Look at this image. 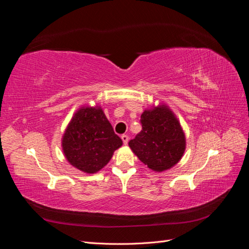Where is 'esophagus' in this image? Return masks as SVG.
<instances>
[{
    "label": "esophagus",
    "instance_id": "1",
    "mask_svg": "<svg viewBox=\"0 0 249 249\" xmlns=\"http://www.w3.org/2000/svg\"><path fill=\"white\" fill-rule=\"evenodd\" d=\"M122 139H123L124 144H127V142H129V136H127V135H123Z\"/></svg>",
    "mask_w": 249,
    "mask_h": 249
}]
</instances>
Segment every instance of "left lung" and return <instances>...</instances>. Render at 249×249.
<instances>
[{
	"instance_id": "obj_1",
	"label": "left lung",
	"mask_w": 249,
	"mask_h": 249,
	"mask_svg": "<svg viewBox=\"0 0 249 249\" xmlns=\"http://www.w3.org/2000/svg\"><path fill=\"white\" fill-rule=\"evenodd\" d=\"M140 124L142 130L129 142L135 155L155 171L175 166L185 152L186 140L172 112L164 105L145 110Z\"/></svg>"
}]
</instances>
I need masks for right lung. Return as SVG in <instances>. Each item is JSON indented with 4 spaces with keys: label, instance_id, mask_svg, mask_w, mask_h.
Returning <instances> with one entry per match:
<instances>
[{
    "label": "right lung",
    "instance_id": "right-lung-1",
    "mask_svg": "<svg viewBox=\"0 0 249 249\" xmlns=\"http://www.w3.org/2000/svg\"><path fill=\"white\" fill-rule=\"evenodd\" d=\"M123 141L100 107H83L73 115L62 139L63 152L74 167L94 173L102 169Z\"/></svg>",
    "mask_w": 249,
    "mask_h": 249
}]
</instances>
